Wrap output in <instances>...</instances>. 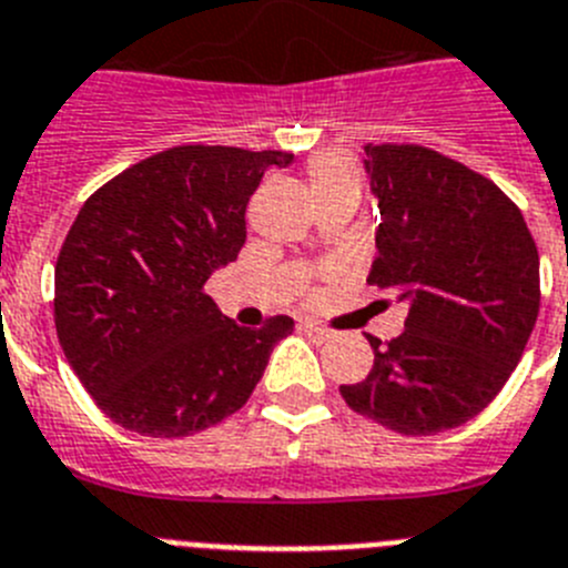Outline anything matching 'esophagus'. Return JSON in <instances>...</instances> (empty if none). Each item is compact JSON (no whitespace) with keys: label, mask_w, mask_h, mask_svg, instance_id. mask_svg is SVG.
<instances>
[{"label":"esophagus","mask_w":568,"mask_h":568,"mask_svg":"<svg viewBox=\"0 0 568 568\" xmlns=\"http://www.w3.org/2000/svg\"><path fill=\"white\" fill-rule=\"evenodd\" d=\"M303 331L308 336H314V339H328L331 336V328H325V325H320V322H311V320L303 322Z\"/></svg>","instance_id":"obj_1"}]
</instances>
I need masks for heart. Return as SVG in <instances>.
<instances>
[{
    "mask_svg": "<svg viewBox=\"0 0 568 568\" xmlns=\"http://www.w3.org/2000/svg\"><path fill=\"white\" fill-rule=\"evenodd\" d=\"M308 181L314 201L334 195V192H359L362 183L354 161L345 155H336V152H322L308 163Z\"/></svg>",
    "mask_w": 568,
    "mask_h": 568,
    "instance_id": "1",
    "label": "heart"
}]
</instances>
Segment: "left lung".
Here are the masks:
<instances>
[{"label": "left lung", "instance_id": "left-lung-1", "mask_svg": "<svg viewBox=\"0 0 568 568\" xmlns=\"http://www.w3.org/2000/svg\"><path fill=\"white\" fill-rule=\"evenodd\" d=\"M379 197L367 283L402 291L405 334L367 336V379L345 405L402 436L469 422L507 385L540 308L538 246L520 209L489 178L418 144H367Z\"/></svg>", "mask_w": 568, "mask_h": 568}]
</instances>
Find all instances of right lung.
I'll use <instances>...</instances> for the list:
<instances>
[{"mask_svg":"<svg viewBox=\"0 0 568 568\" xmlns=\"http://www.w3.org/2000/svg\"><path fill=\"white\" fill-rule=\"evenodd\" d=\"M291 152L183 144L87 197L55 260L61 351L99 410L152 438L195 436L246 405L291 316L240 328L203 291L237 260L246 206Z\"/></svg>","mask_w":568,"mask_h":568,"instance_id":"right-lung-1","label":"right lung"}]
</instances>
